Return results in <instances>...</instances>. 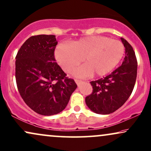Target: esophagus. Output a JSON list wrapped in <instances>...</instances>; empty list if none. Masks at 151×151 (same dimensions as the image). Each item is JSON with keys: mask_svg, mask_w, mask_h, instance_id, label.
<instances>
[{"mask_svg": "<svg viewBox=\"0 0 151 151\" xmlns=\"http://www.w3.org/2000/svg\"><path fill=\"white\" fill-rule=\"evenodd\" d=\"M75 82H76V83L77 84L78 86H80V84L83 83V81H82V80H75Z\"/></svg>", "mask_w": 151, "mask_h": 151, "instance_id": "1", "label": "esophagus"}]
</instances>
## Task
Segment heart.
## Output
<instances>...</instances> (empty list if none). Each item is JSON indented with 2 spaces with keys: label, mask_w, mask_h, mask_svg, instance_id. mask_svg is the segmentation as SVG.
I'll return each mask as SVG.
<instances>
[{
  "label": "heart",
  "mask_w": 151,
  "mask_h": 151,
  "mask_svg": "<svg viewBox=\"0 0 151 151\" xmlns=\"http://www.w3.org/2000/svg\"><path fill=\"white\" fill-rule=\"evenodd\" d=\"M123 54L122 43L104 36L84 37L71 44L60 43L55 52L56 60L65 71L79 64L83 58L85 64L71 71L79 78L93 73L97 76L106 75L119 64Z\"/></svg>",
  "instance_id": "obj_1"
}]
</instances>
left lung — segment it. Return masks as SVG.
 I'll return each mask as SVG.
<instances>
[{"mask_svg": "<svg viewBox=\"0 0 151 151\" xmlns=\"http://www.w3.org/2000/svg\"><path fill=\"white\" fill-rule=\"evenodd\" d=\"M126 50L121 65L105 78L91 81L93 91L85 98L87 107L99 114H109L117 110L130 97L135 85L137 62L131 45L121 38Z\"/></svg>", "mask_w": 151, "mask_h": 151, "instance_id": "1", "label": "left lung"}]
</instances>
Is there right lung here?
Wrapping results in <instances>:
<instances>
[{
    "instance_id": "right-lung-1",
    "label": "right lung",
    "mask_w": 151,
    "mask_h": 151,
    "mask_svg": "<svg viewBox=\"0 0 151 151\" xmlns=\"http://www.w3.org/2000/svg\"><path fill=\"white\" fill-rule=\"evenodd\" d=\"M55 35L32 36L24 42L16 57V81L21 98L33 111L51 116L63 111L75 81L66 77L55 62Z\"/></svg>"
}]
</instances>
